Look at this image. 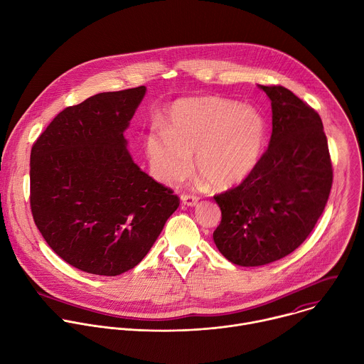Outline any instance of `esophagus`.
<instances>
[{"label":"esophagus","mask_w":364,"mask_h":364,"mask_svg":"<svg viewBox=\"0 0 364 364\" xmlns=\"http://www.w3.org/2000/svg\"><path fill=\"white\" fill-rule=\"evenodd\" d=\"M181 201H183L186 205H188V207H194V205H197V203H198V198H197L196 196L181 194Z\"/></svg>","instance_id":"obj_1"}]
</instances>
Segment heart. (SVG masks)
<instances>
[{
	"mask_svg": "<svg viewBox=\"0 0 364 364\" xmlns=\"http://www.w3.org/2000/svg\"><path fill=\"white\" fill-rule=\"evenodd\" d=\"M267 121L252 107L205 96L183 99L170 109L166 128L145 136V155L154 178L176 187L197 171L216 190L245 181L261 161Z\"/></svg>",
	"mask_w": 364,
	"mask_h": 364,
	"instance_id": "1",
	"label": "heart"
}]
</instances>
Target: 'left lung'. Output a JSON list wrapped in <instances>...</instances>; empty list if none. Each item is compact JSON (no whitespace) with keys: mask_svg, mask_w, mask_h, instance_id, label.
<instances>
[{"mask_svg":"<svg viewBox=\"0 0 364 364\" xmlns=\"http://www.w3.org/2000/svg\"><path fill=\"white\" fill-rule=\"evenodd\" d=\"M259 87L271 99L269 146L242 184L215 196L222 210L215 243L239 267L267 265L294 252L323 215L333 184L320 115L284 86Z\"/></svg>","mask_w":364,"mask_h":364,"instance_id":"obj_1","label":"left lung"}]
</instances>
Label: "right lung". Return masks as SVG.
I'll use <instances>...</instances> for the list:
<instances>
[{"label": "right lung", "mask_w": 364, "mask_h": 364, "mask_svg": "<svg viewBox=\"0 0 364 364\" xmlns=\"http://www.w3.org/2000/svg\"><path fill=\"white\" fill-rule=\"evenodd\" d=\"M145 86L93 95L62 111L30 157V205L47 245L69 265L117 277L136 267L180 198L145 174L125 129Z\"/></svg>", "instance_id": "add662e5"}]
</instances>
